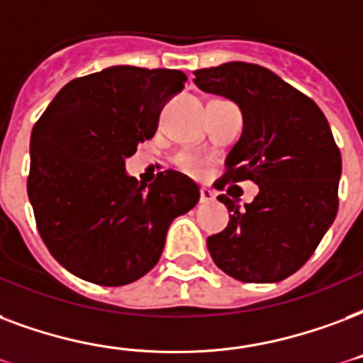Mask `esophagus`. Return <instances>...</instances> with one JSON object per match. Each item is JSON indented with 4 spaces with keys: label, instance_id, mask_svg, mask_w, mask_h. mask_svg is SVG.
<instances>
[{
    "label": "esophagus",
    "instance_id": "34e87169",
    "mask_svg": "<svg viewBox=\"0 0 363 363\" xmlns=\"http://www.w3.org/2000/svg\"><path fill=\"white\" fill-rule=\"evenodd\" d=\"M215 200V194L209 188H201L200 190V201L201 203H209V201Z\"/></svg>",
    "mask_w": 363,
    "mask_h": 363
}]
</instances>
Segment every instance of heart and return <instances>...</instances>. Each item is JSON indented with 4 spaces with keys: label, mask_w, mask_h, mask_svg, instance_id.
<instances>
[{
    "label": "heart",
    "mask_w": 363,
    "mask_h": 363,
    "mask_svg": "<svg viewBox=\"0 0 363 363\" xmlns=\"http://www.w3.org/2000/svg\"><path fill=\"white\" fill-rule=\"evenodd\" d=\"M177 163L181 165L184 171H190V173H198L201 169V160L194 154H181L177 157Z\"/></svg>",
    "instance_id": "heart-1"
}]
</instances>
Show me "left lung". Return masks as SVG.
Returning a JSON list of instances; mask_svg holds the SVG:
<instances>
[{"label":"left lung","mask_w":363,"mask_h":363,"mask_svg":"<svg viewBox=\"0 0 363 363\" xmlns=\"http://www.w3.org/2000/svg\"><path fill=\"white\" fill-rule=\"evenodd\" d=\"M206 93L236 102L243 131L220 181H253L251 203L218 196L228 226L207 238L223 272L249 284L286 280L311 259L339 207L341 152L318 104L268 68L226 62L194 72Z\"/></svg>","instance_id":"8db88e82"}]
</instances>
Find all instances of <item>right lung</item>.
I'll return each mask as SVG.
<instances>
[{
	"label": "right lung",
	"mask_w": 363,
	"mask_h": 363,
	"mask_svg": "<svg viewBox=\"0 0 363 363\" xmlns=\"http://www.w3.org/2000/svg\"><path fill=\"white\" fill-rule=\"evenodd\" d=\"M184 82L181 70L110 66L66 83L32 129L28 198L38 230L77 278L99 286L143 278L173 218L200 200L182 173L163 171L146 186L125 171Z\"/></svg>",
	"instance_id": "add662e5"
}]
</instances>
